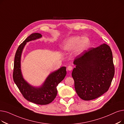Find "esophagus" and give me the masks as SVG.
Here are the masks:
<instances>
[{
    "instance_id": "obj_1",
    "label": "esophagus",
    "mask_w": 124,
    "mask_h": 124,
    "mask_svg": "<svg viewBox=\"0 0 124 124\" xmlns=\"http://www.w3.org/2000/svg\"><path fill=\"white\" fill-rule=\"evenodd\" d=\"M67 70H68L69 71H71V70H72V69H73V67L72 66H71V65H69V66H68L67 67Z\"/></svg>"
}]
</instances>
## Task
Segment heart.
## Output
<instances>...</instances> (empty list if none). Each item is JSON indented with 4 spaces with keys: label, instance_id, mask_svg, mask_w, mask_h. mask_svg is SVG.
<instances>
[{
    "label": "heart",
    "instance_id": "obj_1",
    "mask_svg": "<svg viewBox=\"0 0 124 124\" xmlns=\"http://www.w3.org/2000/svg\"><path fill=\"white\" fill-rule=\"evenodd\" d=\"M89 39L87 37H72L67 39L62 46V49L65 51H70L75 49V52L79 54L87 47Z\"/></svg>",
    "mask_w": 124,
    "mask_h": 124
}]
</instances>
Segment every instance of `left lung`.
Listing matches in <instances>:
<instances>
[{
	"instance_id": "8db88e82",
	"label": "left lung",
	"mask_w": 124,
	"mask_h": 124,
	"mask_svg": "<svg viewBox=\"0 0 124 124\" xmlns=\"http://www.w3.org/2000/svg\"><path fill=\"white\" fill-rule=\"evenodd\" d=\"M73 63L72 77L80 98L93 100L108 91L115 75L112 54L108 45L91 47L75 58Z\"/></svg>"
}]
</instances>
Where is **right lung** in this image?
<instances>
[{
    "mask_svg": "<svg viewBox=\"0 0 124 124\" xmlns=\"http://www.w3.org/2000/svg\"><path fill=\"white\" fill-rule=\"evenodd\" d=\"M41 37L40 33H32L19 46L15 56L13 79L26 100L37 104L46 105L51 103L56 98L57 94V86L66 76V67H62L51 73L39 88L33 87L24 80L21 70V54L26 42Z\"/></svg>",
    "mask_w": 124,
    "mask_h": 124,
    "instance_id": "obj_1",
    "label": "right lung"
}]
</instances>
